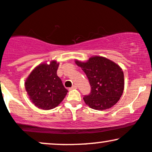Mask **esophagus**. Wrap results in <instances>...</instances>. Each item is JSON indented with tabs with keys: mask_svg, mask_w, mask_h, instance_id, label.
<instances>
[{
	"mask_svg": "<svg viewBox=\"0 0 152 152\" xmlns=\"http://www.w3.org/2000/svg\"><path fill=\"white\" fill-rule=\"evenodd\" d=\"M77 87H78V86H76V85H74L70 89H76V88H77Z\"/></svg>",
	"mask_w": 152,
	"mask_h": 152,
	"instance_id": "esophagus-1",
	"label": "esophagus"
}]
</instances>
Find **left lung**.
Returning a JSON list of instances; mask_svg holds the SVG:
<instances>
[{"label": "left lung", "mask_w": 152, "mask_h": 152, "mask_svg": "<svg viewBox=\"0 0 152 152\" xmlns=\"http://www.w3.org/2000/svg\"><path fill=\"white\" fill-rule=\"evenodd\" d=\"M76 64L84 71L91 87L90 94L83 97L91 108L104 110L115 105L124 91V74L117 64L103 56H92L86 62Z\"/></svg>", "instance_id": "left-lung-1"}]
</instances>
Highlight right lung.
<instances>
[{
  "mask_svg": "<svg viewBox=\"0 0 152 152\" xmlns=\"http://www.w3.org/2000/svg\"><path fill=\"white\" fill-rule=\"evenodd\" d=\"M59 64L53 60L35 67L25 82L29 98L38 108L51 110L61 103L68 91L56 74Z\"/></svg>",
  "mask_w": 152,
  "mask_h": 152,
  "instance_id": "obj_1",
  "label": "right lung"
}]
</instances>
